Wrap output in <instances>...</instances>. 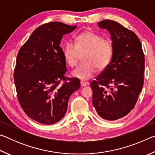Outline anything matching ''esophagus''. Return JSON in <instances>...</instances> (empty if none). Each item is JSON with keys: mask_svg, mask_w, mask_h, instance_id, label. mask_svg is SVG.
Listing matches in <instances>:
<instances>
[{"mask_svg": "<svg viewBox=\"0 0 155 155\" xmlns=\"http://www.w3.org/2000/svg\"><path fill=\"white\" fill-rule=\"evenodd\" d=\"M87 85V83L86 82H84V81H81V87H85Z\"/></svg>", "mask_w": 155, "mask_h": 155, "instance_id": "1", "label": "esophagus"}]
</instances>
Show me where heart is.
<instances>
[{
    "mask_svg": "<svg viewBox=\"0 0 155 155\" xmlns=\"http://www.w3.org/2000/svg\"><path fill=\"white\" fill-rule=\"evenodd\" d=\"M83 54L82 63L72 72L73 77L87 80L94 75L96 68L103 70L111 62L114 48L111 41L92 31H85L75 38V44L67 42L63 49L66 64L73 68L77 65L80 54Z\"/></svg>",
    "mask_w": 155,
    "mask_h": 155,
    "instance_id": "heart-1",
    "label": "heart"
}]
</instances>
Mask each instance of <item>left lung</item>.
Masks as SVG:
<instances>
[{
    "mask_svg": "<svg viewBox=\"0 0 155 155\" xmlns=\"http://www.w3.org/2000/svg\"><path fill=\"white\" fill-rule=\"evenodd\" d=\"M98 25L111 35L114 53L108 66L90 83L92 103L99 116L111 121L134 108L143 85L145 60L140 39L132 31L110 20Z\"/></svg>",
    "mask_w": 155,
    "mask_h": 155,
    "instance_id": "obj_1",
    "label": "left lung"
}]
</instances>
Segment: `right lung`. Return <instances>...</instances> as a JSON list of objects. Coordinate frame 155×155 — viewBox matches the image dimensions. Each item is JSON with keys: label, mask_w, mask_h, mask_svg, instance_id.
I'll list each match as a JSON object with an SVG mask.
<instances>
[{"label": "right lung", "mask_w": 155, "mask_h": 155, "mask_svg": "<svg viewBox=\"0 0 155 155\" xmlns=\"http://www.w3.org/2000/svg\"><path fill=\"white\" fill-rule=\"evenodd\" d=\"M76 28L59 22L44 24L18 53L14 78L18 101L25 114L41 124L60 121L70 96L80 87L78 78L65 77L66 63L60 47L63 35Z\"/></svg>", "instance_id": "right-lung-1"}]
</instances>
